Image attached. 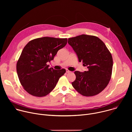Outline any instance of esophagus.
I'll use <instances>...</instances> for the list:
<instances>
[{
  "mask_svg": "<svg viewBox=\"0 0 132 132\" xmlns=\"http://www.w3.org/2000/svg\"><path fill=\"white\" fill-rule=\"evenodd\" d=\"M71 71H69V70H68V69H66V72L67 73H69V72H70Z\"/></svg>",
  "mask_w": 132,
  "mask_h": 132,
  "instance_id": "1",
  "label": "esophagus"
}]
</instances>
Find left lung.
<instances>
[{
	"label": "left lung",
	"instance_id": "1",
	"mask_svg": "<svg viewBox=\"0 0 132 132\" xmlns=\"http://www.w3.org/2000/svg\"><path fill=\"white\" fill-rule=\"evenodd\" d=\"M68 44L76 53L87 70L75 71L76 79L71 83L78 93L86 97L98 95L110 80L113 59L102 41L96 36L82 34L68 39Z\"/></svg>",
	"mask_w": 132,
	"mask_h": 132
}]
</instances>
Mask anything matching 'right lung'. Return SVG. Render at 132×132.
Masks as SVG:
<instances>
[{"label": "right lung", "instance_id": "right-lung-1", "mask_svg": "<svg viewBox=\"0 0 132 132\" xmlns=\"http://www.w3.org/2000/svg\"><path fill=\"white\" fill-rule=\"evenodd\" d=\"M67 43V38L43 37L30 41L24 47L16 63V72L24 89L37 97L47 95L66 72L49 68L47 62Z\"/></svg>", "mask_w": 132, "mask_h": 132}]
</instances>
